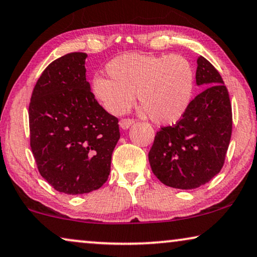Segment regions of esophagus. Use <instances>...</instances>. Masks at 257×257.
<instances>
[{
  "label": "esophagus",
  "instance_id": "1",
  "mask_svg": "<svg viewBox=\"0 0 257 257\" xmlns=\"http://www.w3.org/2000/svg\"><path fill=\"white\" fill-rule=\"evenodd\" d=\"M133 122H135L133 119H121L119 121V126L121 130H128L133 125Z\"/></svg>",
  "mask_w": 257,
  "mask_h": 257
}]
</instances>
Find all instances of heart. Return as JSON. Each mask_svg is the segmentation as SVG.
<instances>
[{
	"label": "heart",
	"mask_w": 257,
	"mask_h": 257,
	"mask_svg": "<svg viewBox=\"0 0 257 257\" xmlns=\"http://www.w3.org/2000/svg\"><path fill=\"white\" fill-rule=\"evenodd\" d=\"M110 77L95 75L91 91L111 113L120 114L138 101L152 121L172 125L187 113L195 90V70L182 55L126 53L106 65Z\"/></svg>",
	"instance_id": "obj_1"
}]
</instances>
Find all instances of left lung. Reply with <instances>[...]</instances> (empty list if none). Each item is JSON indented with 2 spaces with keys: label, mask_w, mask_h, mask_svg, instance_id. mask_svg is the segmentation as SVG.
<instances>
[{
  "label": "left lung",
  "mask_w": 257,
  "mask_h": 257,
  "mask_svg": "<svg viewBox=\"0 0 257 257\" xmlns=\"http://www.w3.org/2000/svg\"><path fill=\"white\" fill-rule=\"evenodd\" d=\"M196 83L205 88L174 126L156 133L148 160L168 187L189 190L219 174L232 136V106L220 74L204 57L197 59Z\"/></svg>",
  "instance_id": "obj_1"
}]
</instances>
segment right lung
Wrapping results in <instances>:
<instances>
[{"label": "right lung", "instance_id": "obj_1", "mask_svg": "<svg viewBox=\"0 0 257 257\" xmlns=\"http://www.w3.org/2000/svg\"><path fill=\"white\" fill-rule=\"evenodd\" d=\"M87 57L74 52L48 65L29 106L30 145L39 173L67 195L105 183L120 138L118 119L99 105L85 79Z\"/></svg>", "mask_w": 257, "mask_h": 257}]
</instances>
